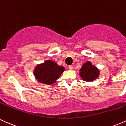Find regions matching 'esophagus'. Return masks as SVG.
<instances>
[{
    "label": "esophagus",
    "mask_w": 126,
    "mask_h": 126,
    "mask_svg": "<svg viewBox=\"0 0 126 126\" xmlns=\"http://www.w3.org/2000/svg\"><path fill=\"white\" fill-rule=\"evenodd\" d=\"M69 69H70V70H72L73 69V67L72 66H69Z\"/></svg>",
    "instance_id": "34e87169"
}]
</instances>
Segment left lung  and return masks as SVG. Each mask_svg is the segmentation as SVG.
Instances as JSON below:
<instances>
[{"label": "left lung", "instance_id": "obj_1", "mask_svg": "<svg viewBox=\"0 0 126 126\" xmlns=\"http://www.w3.org/2000/svg\"><path fill=\"white\" fill-rule=\"evenodd\" d=\"M79 75L85 82H92L98 79L100 75V70L90 61L85 62L79 70Z\"/></svg>", "mask_w": 126, "mask_h": 126}]
</instances>
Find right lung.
<instances>
[{
    "label": "right lung",
    "instance_id": "1",
    "mask_svg": "<svg viewBox=\"0 0 126 126\" xmlns=\"http://www.w3.org/2000/svg\"><path fill=\"white\" fill-rule=\"evenodd\" d=\"M64 70L63 66L51 60H47L35 66L33 74L39 83L51 85L56 82Z\"/></svg>",
    "mask_w": 126,
    "mask_h": 126
}]
</instances>
